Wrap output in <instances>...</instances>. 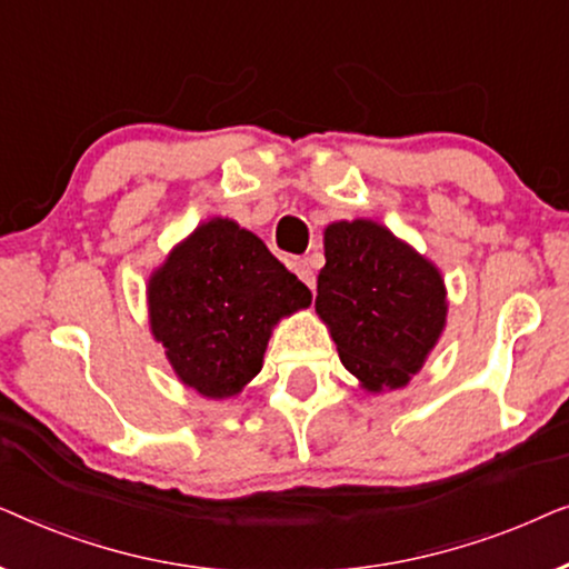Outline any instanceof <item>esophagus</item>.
I'll return each instance as SVG.
<instances>
[{
  "instance_id": "34e87169",
  "label": "esophagus",
  "mask_w": 569,
  "mask_h": 569,
  "mask_svg": "<svg viewBox=\"0 0 569 569\" xmlns=\"http://www.w3.org/2000/svg\"><path fill=\"white\" fill-rule=\"evenodd\" d=\"M292 271L302 279V282H306V284L310 287V290H313V287H316V277H313V269H310V263H308L306 259H295V261H292Z\"/></svg>"
}]
</instances>
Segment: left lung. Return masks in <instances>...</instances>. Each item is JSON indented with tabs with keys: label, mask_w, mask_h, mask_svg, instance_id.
Segmentation results:
<instances>
[{
	"label": "left lung",
	"mask_w": 569,
	"mask_h": 569,
	"mask_svg": "<svg viewBox=\"0 0 569 569\" xmlns=\"http://www.w3.org/2000/svg\"><path fill=\"white\" fill-rule=\"evenodd\" d=\"M323 251L316 313L341 365L372 393L407 386L446 329L438 267L372 220L329 224Z\"/></svg>",
	"instance_id": "left-lung-1"
}]
</instances>
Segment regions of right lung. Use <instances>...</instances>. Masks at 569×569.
<instances>
[{
	"label": "right lung",
	"mask_w": 569,
	"mask_h": 569,
	"mask_svg": "<svg viewBox=\"0 0 569 569\" xmlns=\"http://www.w3.org/2000/svg\"><path fill=\"white\" fill-rule=\"evenodd\" d=\"M310 298L261 238L222 217L178 243L147 284L152 337L176 376L207 399L243 391L259 376L271 326Z\"/></svg>",
	"instance_id": "1"
}]
</instances>
